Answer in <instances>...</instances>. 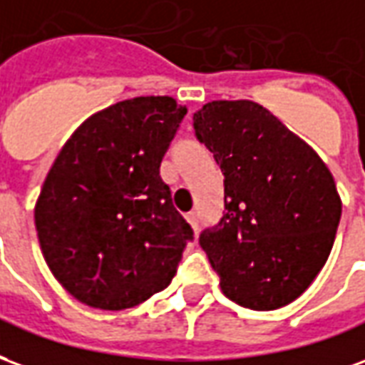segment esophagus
Listing matches in <instances>:
<instances>
[{"mask_svg":"<svg viewBox=\"0 0 365 365\" xmlns=\"http://www.w3.org/2000/svg\"><path fill=\"white\" fill-rule=\"evenodd\" d=\"M185 217H186V222L192 225L194 231L198 230V215H196V212H188V214H186Z\"/></svg>","mask_w":365,"mask_h":365,"instance_id":"1","label":"esophagus"}]
</instances>
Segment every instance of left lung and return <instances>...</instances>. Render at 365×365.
<instances>
[{
	"label": "left lung",
	"mask_w": 365,
	"mask_h": 365,
	"mask_svg": "<svg viewBox=\"0 0 365 365\" xmlns=\"http://www.w3.org/2000/svg\"><path fill=\"white\" fill-rule=\"evenodd\" d=\"M192 120L225 177V214L200 235L222 292L255 311L288 305L334 243L342 202L329 167L259 103L212 101Z\"/></svg>",
	"instance_id": "obj_1"
}]
</instances>
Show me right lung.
Listing matches in <instances>:
<instances>
[{
  "instance_id": "1",
  "label": "right lung",
  "mask_w": 365,
  "mask_h": 365,
  "mask_svg": "<svg viewBox=\"0 0 365 365\" xmlns=\"http://www.w3.org/2000/svg\"><path fill=\"white\" fill-rule=\"evenodd\" d=\"M173 97H135L93 114L50 167L34 206L48 268L97 309L134 307L177 274L192 227L159 167L185 118Z\"/></svg>"
}]
</instances>
